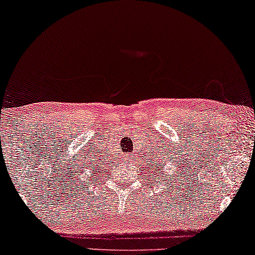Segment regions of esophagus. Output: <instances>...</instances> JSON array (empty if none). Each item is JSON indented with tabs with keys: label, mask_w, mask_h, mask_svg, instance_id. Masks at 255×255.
I'll return each mask as SVG.
<instances>
[{
	"label": "esophagus",
	"mask_w": 255,
	"mask_h": 255,
	"mask_svg": "<svg viewBox=\"0 0 255 255\" xmlns=\"http://www.w3.org/2000/svg\"><path fill=\"white\" fill-rule=\"evenodd\" d=\"M131 159H133V157H131L130 154H126V155L124 156V161H126V162H128V163L130 162Z\"/></svg>",
	"instance_id": "esophagus-1"
}]
</instances>
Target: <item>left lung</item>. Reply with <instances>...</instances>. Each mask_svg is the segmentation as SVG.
I'll list each match as a JSON object with an SVG mask.
<instances>
[{"label": "left lung", "mask_w": 255, "mask_h": 255, "mask_svg": "<svg viewBox=\"0 0 255 255\" xmlns=\"http://www.w3.org/2000/svg\"><path fill=\"white\" fill-rule=\"evenodd\" d=\"M155 165H156V162H155ZM160 170H161V169H160Z\"/></svg>", "instance_id": "left-lung-1"}]
</instances>
